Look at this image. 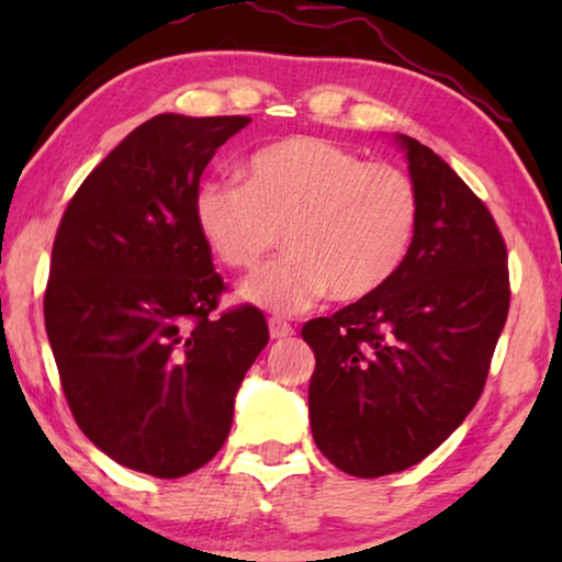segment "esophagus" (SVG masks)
<instances>
[{
    "label": "esophagus",
    "mask_w": 562,
    "mask_h": 562,
    "mask_svg": "<svg viewBox=\"0 0 562 562\" xmlns=\"http://www.w3.org/2000/svg\"><path fill=\"white\" fill-rule=\"evenodd\" d=\"M268 329H271V340H286V337L294 335V327L286 325L283 319H271L268 322Z\"/></svg>",
    "instance_id": "obj_1"
}]
</instances>
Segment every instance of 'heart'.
I'll return each instance as SVG.
<instances>
[{
  "mask_svg": "<svg viewBox=\"0 0 562 562\" xmlns=\"http://www.w3.org/2000/svg\"><path fill=\"white\" fill-rule=\"evenodd\" d=\"M194 222L214 256L240 271L263 263L283 233L289 256L245 281L240 296L294 314L327 294L352 304L386 286L412 250L419 194L402 168L291 135L250 153L245 183H199Z\"/></svg>",
  "mask_w": 562,
  "mask_h": 562,
  "instance_id": "obj_1",
  "label": "heart"
}]
</instances>
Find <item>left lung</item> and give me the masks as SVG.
<instances>
[{
	"mask_svg": "<svg viewBox=\"0 0 562 562\" xmlns=\"http://www.w3.org/2000/svg\"><path fill=\"white\" fill-rule=\"evenodd\" d=\"M419 194L404 266L373 296L306 322L312 437L358 479L417 465L479 402L509 312L506 245L486 204L427 145L394 137Z\"/></svg>",
	"mask_w": 562,
	"mask_h": 562,
	"instance_id": "left-lung-1",
	"label": "left lung"
}]
</instances>
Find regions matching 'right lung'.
I'll list each match as a JSON object with an SVG mask.
<instances>
[{
	"mask_svg": "<svg viewBox=\"0 0 562 562\" xmlns=\"http://www.w3.org/2000/svg\"><path fill=\"white\" fill-rule=\"evenodd\" d=\"M248 122H143L83 179L53 243L45 333L76 425L114 463L156 479L217 456L268 345L256 306L212 314L225 283L194 222L206 164Z\"/></svg>",
	"mask_w": 562,
	"mask_h": 562,
	"instance_id": "obj_1",
	"label": "right lung"
}]
</instances>
